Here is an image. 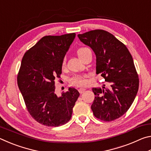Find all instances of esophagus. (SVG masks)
<instances>
[{
	"label": "esophagus",
	"mask_w": 151,
	"mask_h": 151,
	"mask_svg": "<svg viewBox=\"0 0 151 151\" xmlns=\"http://www.w3.org/2000/svg\"><path fill=\"white\" fill-rule=\"evenodd\" d=\"M85 91H86V88H80L78 89V91L80 93H83Z\"/></svg>",
	"instance_id": "1"
}]
</instances>
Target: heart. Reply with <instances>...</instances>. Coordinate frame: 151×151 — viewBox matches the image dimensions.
<instances>
[{"label": "heart", "mask_w": 151, "mask_h": 151, "mask_svg": "<svg viewBox=\"0 0 151 151\" xmlns=\"http://www.w3.org/2000/svg\"><path fill=\"white\" fill-rule=\"evenodd\" d=\"M91 50L88 48L86 47H82L80 48L77 50V54L78 57H80L81 59L83 57L86 55V53L90 51ZM65 61H63V65H65ZM86 75H75L73 77L70 79V83L73 85H77V86H83L85 85L87 83L86 80Z\"/></svg>", "instance_id": "obj_1"}]
</instances>
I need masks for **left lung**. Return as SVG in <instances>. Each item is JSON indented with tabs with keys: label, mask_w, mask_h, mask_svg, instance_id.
Masks as SVG:
<instances>
[{
	"label": "left lung",
	"mask_w": 151,
	"mask_h": 151,
	"mask_svg": "<svg viewBox=\"0 0 151 151\" xmlns=\"http://www.w3.org/2000/svg\"><path fill=\"white\" fill-rule=\"evenodd\" d=\"M78 37L94 51L96 73L110 85L109 88L92 89L95 95L92 111L101 121H114L126 113L139 90V76L132 56L123 43L106 30H91Z\"/></svg>",
	"instance_id": "obj_1"
}]
</instances>
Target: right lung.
Listing matches in <instances>:
<instances>
[{
  "label": "right lung",
  "instance_id": "right-lung-1",
  "mask_svg": "<svg viewBox=\"0 0 151 151\" xmlns=\"http://www.w3.org/2000/svg\"><path fill=\"white\" fill-rule=\"evenodd\" d=\"M75 36H45L22 59L18 86L30 115L45 126L58 127L69 121L80 95L71 87L60 96L55 93V79L60 78L63 59Z\"/></svg>",
  "mask_w": 151,
  "mask_h": 151
}]
</instances>
